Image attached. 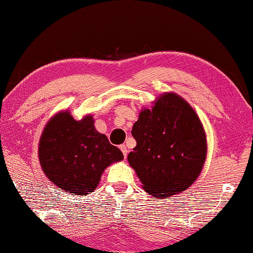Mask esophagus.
Wrapping results in <instances>:
<instances>
[{"mask_svg": "<svg viewBox=\"0 0 253 253\" xmlns=\"http://www.w3.org/2000/svg\"><path fill=\"white\" fill-rule=\"evenodd\" d=\"M120 149H121V151H122L124 157H126V155H127V148H126V145H121V146H120Z\"/></svg>", "mask_w": 253, "mask_h": 253, "instance_id": "34e87169", "label": "esophagus"}]
</instances>
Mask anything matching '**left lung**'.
<instances>
[{"mask_svg": "<svg viewBox=\"0 0 253 253\" xmlns=\"http://www.w3.org/2000/svg\"><path fill=\"white\" fill-rule=\"evenodd\" d=\"M137 146L127 155L142 187L153 197L187 189L207 159V135L195 111L180 96L166 92L144 108L133 124Z\"/></svg>", "mask_w": 253, "mask_h": 253, "instance_id": "1", "label": "left lung"}]
</instances>
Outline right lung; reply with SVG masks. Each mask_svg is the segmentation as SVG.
Instances as JSON below:
<instances>
[{"instance_id":"1","label":"right lung","mask_w":253,"mask_h":253,"mask_svg":"<svg viewBox=\"0 0 253 253\" xmlns=\"http://www.w3.org/2000/svg\"><path fill=\"white\" fill-rule=\"evenodd\" d=\"M39 159L44 174L66 193L87 195L97 188L102 172L123 154L94 127L91 115L76 121L68 111L58 113L43 130Z\"/></svg>"}]
</instances>
